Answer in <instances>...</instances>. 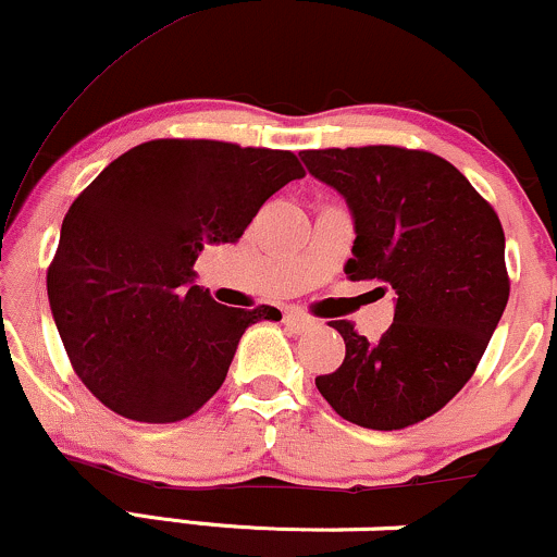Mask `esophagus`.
Returning <instances> with one entry per match:
<instances>
[{
    "label": "esophagus",
    "mask_w": 557,
    "mask_h": 557,
    "mask_svg": "<svg viewBox=\"0 0 557 557\" xmlns=\"http://www.w3.org/2000/svg\"><path fill=\"white\" fill-rule=\"evenodd\" d=\"M285 324H287V330H293V332H306V330L317 327V319L309 314H300V311H287Z\"/></svg>",
    "instance_id": "esophagus-1"
}]
</instances>
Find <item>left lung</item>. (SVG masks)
I'll use <instances>...</instances> for the list:
<instances>
[{"label":"left lung","mask_w":557,"mask_h":557,"mask_svg":"<svg viewBox=\"0 0 557 557\" xmlns=\"http://www.w3.org/2000/svg\"><path fill=\"white\" fill-rule=\"evenodd\" d=\"M311 175L354 214L350 280H380L395 317L369 343L330 322L345 359L317 376L322 398L367 430H403L437 413L474 374L508 304L505 235L474 185L430 151L400 146L300 151Z\"/></svg>","instance_id":"1"}]
</instances>
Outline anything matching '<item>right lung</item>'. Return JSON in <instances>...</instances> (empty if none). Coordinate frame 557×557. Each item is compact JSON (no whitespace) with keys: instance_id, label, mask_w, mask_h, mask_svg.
Wrapping results in <instances>:
<instances>
[{"instance_id":"right-lung-1","label":"right lung","mask_w":557,"mask_h":557,"mask_svg":"<svg viewBox=\"0 0 557 557\" xmlns=\"http://www.w3.org/2000/svg\"><path fill=\"white\" fill-rule=\"evenodd\" d=\"M304 175L293 151L159 138L75 198L47 293L75 374L107 408L146 424L188 419L222 387L246 327L283 319L272 306L216 304L194 285V264Z\"/></svg>"}]
</instances>
